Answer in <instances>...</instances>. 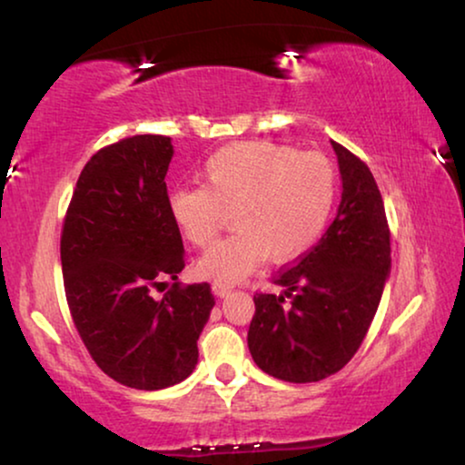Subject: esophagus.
<instances>
[{"label": "esophagus", "instance_id": "obj_1", "mask_svg": "<svg viewBox=\"0 0 465 465\" xmlns=\"http://www.w3.org/2000/svg\"><path fill=\"white\" fill-rule=\"evenodd\" d=\"M212 288H213V294H215V296L224 298V296L231 294L232 285H231V283H222V282H215V283L212 285Z\"/></svg>", "mask_w": 465, "mask_h": 465}]
</instances>
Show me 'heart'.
Returning a JSON list of instances; mask_svg holds the SVG:
<instances>
[{
	"mask_svg": "<svg viewBox=\"0 0 465 465\" xmlns=\"http://www.w3.org/2000/svg\"><path fill=\"white\" fill-rule=\"evenodd\" d=\"M205 186L169 196L171 218L188 243H213L232 212L237 226L199 260L196 271L234 283L262 264L301 256L322 237L336 199V173L326 156L271 142H245L215 152L203 167Z\"/></svg>",
	"mask_w": 465,
	"mask_h": 465,
	"instance_id": "obj_1",
	"label": "heart"
}]
</instances>
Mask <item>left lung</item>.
Wrapping results in <instances>:
<instances>
[{"label": "left lung", "instance_id": "8db88e82", "mask_svg": "<svg viewBox=\"0 0 465 465\" xmlns=\"http://www.w3.org/2000/svg\"><path fill=\"white\" fill-rule=\"evenodd\" d=\"M342 182L336 218L313 250L279 271L282 294H256L247 347L258 368L315 383L358 351L391 271L390 226L371 169L332 142Z\"/></svg>", "mask_w": 465, "mask_h": 465}]
</instances>
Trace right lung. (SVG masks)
I'll list each match as a JSON object with an SVG mask.
<instances>
[{
  "mask_svg": "<svg viewBox=\"0 0 465 465\" xmlns=\"http://www.w3.org/2000/svg\"><path fill=\"white\" fill-rule=\"evenodd\" d=\"M171 137L135 135L99 150L82 169L61 234L69 313L91 358L133 390H164L190 377L196 341L213 309L209 283H177L180 228L164 175ZM176 283L161 302L151 290Z\"/></svg>",
  "mask_w": 465,
  "mask_h": 465,
  "instance_id": "add662e5",
  "label": "right lung"
}]
</instances>
